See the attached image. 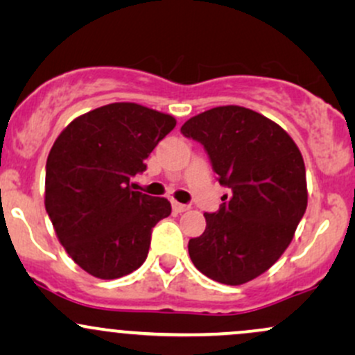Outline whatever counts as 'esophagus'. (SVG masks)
<instances>
[{
    "label": "esophagus",
    "mask_w": 355,
    "mask_h": 355,
    "mask_svg": "<svg viewBox=\"0 0 355 355\" xmlns=\"http://www.w3.org/2000/svg\"><path fill=\"white\" fill-rule=\"evenodd\" d=\"M189 209H190V205H185V203L173 202V210L178 211V214H183V211H187Z\"/></svg>",
    "instance_id": "1"
}]
</instances>
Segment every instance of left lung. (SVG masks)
Segmentation results:
<instances>
[{
  "mask_svg": "<svg viewBox=\"0 0 355 355\" xmlns=\"http://www.w3.org/2000/svg\"><path fill=\"white\" fill-rule=\"evenodd\" d=\"M180 132L200 141L230 189L218 211L203 214L205 232L189 242L191 262L215 282H250L280 259L307 209L302 153L282 126L237 105L191 116Z\"/></svg>",
  "mask_w": 355,
  "mask_h": 355,
  "instance_id": "1",
  "label": "left lung"
}]
</instances>
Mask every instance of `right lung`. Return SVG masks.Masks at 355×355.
Wrapping results in <instances>:
<instances>
[{"instance_id": "right-lung-1", "label": "right lung", "mask_w": 355, "mask_h": 355, "mask_svg": "<svg viewBox=\"0 0 355 355\" xmlns=\"http://www.w3.org/2000/svg\"><path fill=\"white\" fill-rule=\"evenodd\" d=\"M175 125L138 103H110L75 118L53 144L44 207L60 243L89 275L120 279L145 262L152 229L172 205L130 180Z\"/></svg>"}]
</instances>
